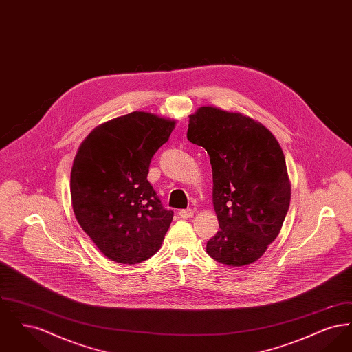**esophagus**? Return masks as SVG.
I'll use <instances>...</instances> for the list:
<instances>
[{
  "label": "esophagus",
  "instance_id": "obj_1",
  "mask_svg": "<svg viewBox=\"0 0 352 352\" xmlns=\"http://www.w3.org/2000/svg\"><path fill=\"white\" fill-rule=\"evenodd\" d=\"M194 215V211L192 210H181L179 211V217L184 219L191 218Z\"/></svg>",
  "mask_w": 352,
  "mask_h": 352
}]
</instances>
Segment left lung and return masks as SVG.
Segmentation results:
<instances>
[{"label":"left lung","mask_w":352,"mask_h":352,"mask_svg":"<svg viewBox=\"0 0 352 352\" xmlns=\"http://www.w3.org/2000/svg\"><path fill=\"white\" fill-rule=\"evenodd\" d=\"M187 140L207 151L212 168L220 230L207 243V253L228 267L253 264L280 234L289 210L284 151L257 120L214 105L188 116Z\"/></svg>","instance_id":"1"}]
</instances>
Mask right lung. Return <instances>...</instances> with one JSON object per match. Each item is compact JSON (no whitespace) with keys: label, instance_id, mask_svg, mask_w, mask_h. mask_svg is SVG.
Listing matches in <instances>:
<instances>
[{"label":"right lung","instance_id":"1","mask_svg":"<svg viewBox=\"0 0 352 352\" xmlns=\"http://www.w3.org/2000/svg\"><path fill=\"white\" fill-rule=\"evenodd\" d=\"M177 120L135 111L98 125L76 151L69 179L79 226L109 260L138 264L161 248L173 220L148 182L151 157Z\"/></svg>","mask_w":352,"mask_h":352}]
</instances>
